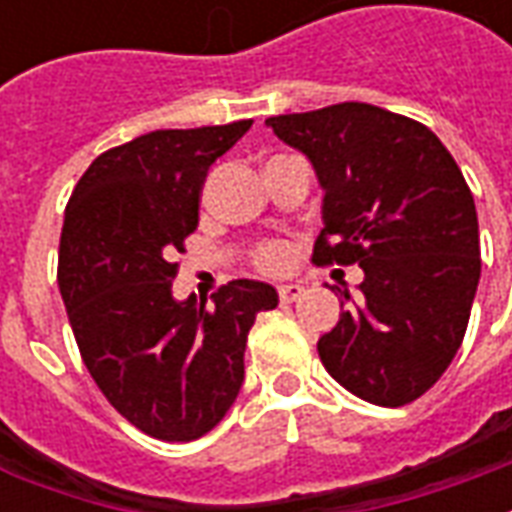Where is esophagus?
I'll use <instances>...</instances> for the list:
<instances>
[{"mask_svg":"<svg viewBox=\"0 0 512 512\" xmlns=\"http://www.w3.org/2000/svg\"><path fill=\"white\" fill-rule=\"evenodd\" d=\"M304 296V285L301 282H288V285H279V301L282 304H290Z\"/></svg>","mask_w":512,"mask_h":512,"instance_id":"obj_1","label":"esophagus"}]
</instances>
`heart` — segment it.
Wrapping results in <instances>:
<instances>
[{
	"label": "heart",
	"instance_id": "1",
	"mask_svg": "<svg viewBox=\"0 0 512 512\" xmlns=\"http://www.w3.org/2000/svg\"><path fill=\"white\" fill-rule=\"evenodd\" d=\"M282 263H285V249H279V246H268V249L260 252V266L268 268V271H277Z\"/></svg>",
	"mask_w": 512,
	"mask_h": 512
}]
</instances>
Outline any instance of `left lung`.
Instances as JSON below:
<instances>
[{"instance_id":"8db88e82","label":"left lung","mask_w":512,"mask_h":512,"mask_svg":"<svg viewBox=\"0 0 512 512\" xmlns=\"http://www.w3.org/2000/svg\"><path fill=\"white\" fill-rule=\"evenodd\" d=\"M323 189L315 263H359L345 310L318 340L334 381L376 406H406L458 354L480 282L474 197L441 139L381 106L268 117ZM337 290V288H332Z\"/></svg>"}]
</instances>
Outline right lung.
Returning <instances> with one entry per match:
<instances>
[{
    "label": "right lung",
    "instance_id": "add662e5",
    "mask_svg": "<svg viewBox=\"0 0 512 512\" xmlns=\"http://www.w3.org/2000/svg\"><path fill=\"white\" fill-rule=\"evenodd\" d=\"M249 126L136 136L95 158L65 208L57 282L84 365L153 439L194 441L222 422L244 386L246 334L279 304L257 279L224 285L211 307L172 293L202 180Z\"/></svg>",
    "mask_w": 512,
    "mask_h": 512
}]
</instances>
